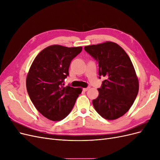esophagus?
<instances>
[{
  "mask_svg": "<svg viewBox=\"0 0 160 160\" xmlns=\"http://www.w3.org/2000/svg\"><path fill=\"white\" fill-rule=\"evenodd\" d=\"M89 89H90V87H88V88H84V89H83V91H88Z\"/></svg>",
  "mask_w": 160,
  "mask_h": 160,
  "instance_id": "obj_1",
  "label": "esophagus"
}]
</instances>
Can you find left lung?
<instances>
[{
  "label": "left lung",
  "instance_id": "obj_1",
  "mask_svg": "<svg viewBox=\"0 0 160 160\" xmlns=\"http://www.w3.org/2000/svg\"><path fill=\"white\" fill-rule=\"evenodd\" d=\"M85 50L99 62V74L105 80L93 105L101 117L114 120L132 107L139 91L134 67L125 51L117 43L106 41L85 47Z\"/></svg>",
  "mask_w": 160,
  "mask_h": 160
}]
</instances>
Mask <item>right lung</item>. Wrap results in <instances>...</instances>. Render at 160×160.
<instances>
[{"mask_svg":"<svg viewBox=\"0 0 160 160\" xmlns=\"http://www.w3.org/2000/svg\"><path fill=\"white\" fill-rule=\"evenodd\" d=\"M81 51V47L51 45L34 59L27 76V90L33 105L46 118L63 119L82 92L81 88L63 86L72 59Z\"/></svg>","mask_w":160,"mask_h":160,"instance_id":"add662e5","label":"right lung"}]
</instances>
